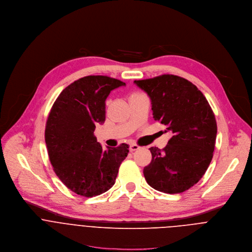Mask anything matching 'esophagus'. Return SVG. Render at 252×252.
<instances>
[{
    "mask_svg": "<svg viewBox=\"0 0 252 252\" xmlns=\"http://www.w3.org/2000/svg\"><path fill=\"white\" fill-rule=\"evenodd\" d=\"M140 147L137 145V144H132L130 146V152H134V151H137Z\"/></svg>",
    "mask_w": 252,
    "mask_h": 252,
    "instance_id": "1",
    "label": "esophagus"
}]
</instances>
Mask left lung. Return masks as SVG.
I'll use <instances>...</instances> for the list:
<instances>
[{
    "label": "left lung",
    "instance_id": "8db88e82",
    "mask_svg": "<svg viewBox=\"0 0 252 252\" xmlns=\"http://www.w3.org/2000/svg\"><path fill=\"white\" fill-rule=\"evenodd\" d=\"M152 100L156 121L173 133L167 146L151 147L152 161L144 168L150 187L180 193L203 178L215 151L217 121L203 92L186 78L162 74L135 80Z\"/></svg>",
    "mask_w": 252,
    "mask_h": 252
}]
</instances>
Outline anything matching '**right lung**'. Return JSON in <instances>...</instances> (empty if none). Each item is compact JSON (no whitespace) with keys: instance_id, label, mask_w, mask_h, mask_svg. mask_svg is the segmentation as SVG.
I'll use <instances>...</instances> for the list:
<instances>
[{"instance_id":"right-lung-1","label":"right lung","mask_w":252,"mask_h":252,"mask_svg":"<svg viewBox=\"0 0 252 252\" xmlns=\"http://www.w3.org/2000/svg\"><path fill=\"white\" fill-rule=\"evenodd\" d=\"M125 83L107 75L75 80L59 95L44 131L47 154L60 180L76 194L92 197L112 188L129 145L103 149L94 136L105 121V100Z\"/></svg>"}]
</instances>
